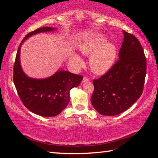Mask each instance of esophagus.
<instances>
[{
  "label": "esophagus",
  "mask_w": 158,
  "mask_h": 158,
  "mask_svg": "<svg viewBox=\"0 0 158 158\" xmlns=\"http://www.w3.org/2000/svg\"><path fill=\"white\" fill-rule=\"evenodd\" d=\"M89 81V78H88V77H84V79H83V80H82V82L85 83V82H87Z\"/></svg>",
  "instance_id": "obj_1"
}]
</instances>
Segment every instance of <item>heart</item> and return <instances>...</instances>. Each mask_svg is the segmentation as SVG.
Returning <instances> with one entry per match:
<instances>
[{"instance_id": "1", "label": "heart", "mask_w": 158, "mask_h": 158, "mask_svg": "<svg viewBox=\"0 0 158 158\" xmlns=\"http://www.w3.org/2000/svg\"><path fill=\"white\" fill-rule=\"evenodd\" d=\"M108 39L101 33L93 34L84 40L79 49L83 55L90 56L89 65L93 73L103 74L107 73L116 61L118 49L116 44L107 42ZM69 60L78 68L84 65V60L76 53H72Z\"/></svg>"}]
</instances>
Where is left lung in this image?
I'll return each mask as SVG.
<instances>
[{"instance_id": "1", "label": "left lung", "mask_w": 158, "mask_h": 158, "mask_svg": "<svg viewBox=\"0 0 158 158\" xmlns=\"http://www.w3.org/2000/svg\"><path fill=\"white\" fill-rule=\"evenodd\" d=\"M119 60L103 76L93 81L90 98L99 114L115 116L129 109L142 94L146 59L137 37L125 31Z\"/></svg>"}]
</instances>
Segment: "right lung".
Listing matches in <instances>:
<instances>
[{
    "mask_svg": "<svg viewBox=\"0 0 158 158\" xmlns=\"http://www.w3.org/2000/svg\"><path fill=\"white\" fill-rule=\"evenodd\" d=\"M55 30L56 28L43 27L26 35L19 47L14 65L13 80L21 100L31 112L44 117H53L61 113L68 105L70 90L78 86L83 79V77L61 68L44 79L31 78L23 71L20 51L23 42L34 35Z\"/></svg>",
    "mask_w": 158,
    "mask_h": 158,
    "instance_id": "obj_1",
    "label": "right lung"
}]
</instances>
